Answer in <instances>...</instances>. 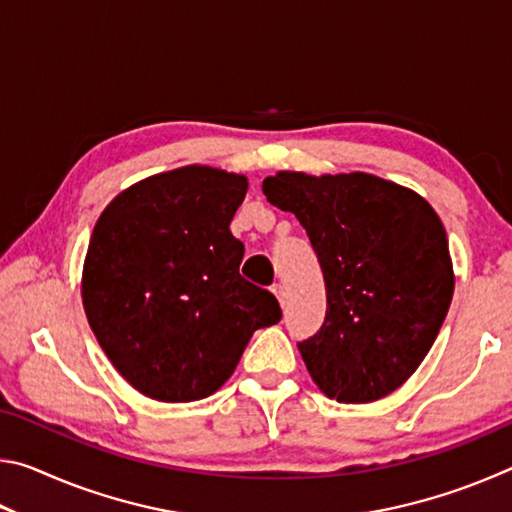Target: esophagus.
<instances>
[{"label":"esophagus","mask_w":512,"mask_h":512,"mask_svg":"<svg viewBox=\"0 0 512 512\" xmlns=\"http://www.w3.org/2000/svg\"><path fill=\"white\" fill-rule=\"evenodd\" d=\"M271 291L275 293V298L277 300H280V305L284 307V305H287V293H284V287H282V284L280 282H277V284H273V287H271Z\"/></svg>","instance_id":"esophagus-1"}]
</instances>
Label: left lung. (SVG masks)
Returning a JSON list of instances; mask_svg holds the SVG:
<instances>
[{"mask_svg": "<svg viewBox=\"0 0 512 512\" xmlns=\"http://www.w3.org/2000/svg\"><path fill=\"white\" fill-rule=\"evenodd\" d=\"M262 189L296 214L323 268L325 320L298 343L311 379L348 404L393 393L427 357L454 296L438 214L411 189L359 171H280Z\"/></svg>", "mask_w": 512, "mask_h": 512, "instance_id": "8db88e82", "label": "left lung"}]
</instances>
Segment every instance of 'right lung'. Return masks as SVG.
I'll return each instance as SVG.
<instances>
[{
    "label": "right lung",
    "mask_w": 512,
    "mask_h": 512,
    "mask_svg": "<svg viewBox=\"0 0 512 512\" xmlns=\"http://www.w3.org/2000/svg\"><path fill=\"white\" fill-rule=\"evenodd\" d=\"M248 180L183 167L128 187L92 230L83 307L112 366L151 400L194 402L235 372L255 329L282 318L241 277L230 221Z\"/></svg>",
    "instance_id": "obj_1"
}]
</instances>
